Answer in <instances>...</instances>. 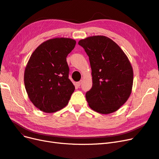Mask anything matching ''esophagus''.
<instances>
[{"mask_svg": "<svg viewBox=\"0 0 159 159\" xmlns=\"http://www.w3.org/2000/svg\"><path fill=\"white\" fill-rule=\"evenodd\" d=\"M81 82H82V81H78V82H77L76 83V85L78 86V87H80V86L81 85Z\"/></svg>", "mask_w": 159, "mask_h": 159, "instance_id": "1", "label": "esophagus"}]
</instances>
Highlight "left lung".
<instances>
[{"label":"left lung","mask_w":159,"mask_h":159,"mask_svg":"<svg viewBox=\"0 0 159 159\" xmlns=\"http://www.w3.org/2000/svg\"><path fill=\"white\" fill-rule=\"evenodd\" d=\"M89 56L92 88L85 93L95 111L109 114L116 111L131 93L133 71L128 57L116 43L104 36L79 41Z\"/></svg>","instance_id":"8db88e82"}]
</instances>
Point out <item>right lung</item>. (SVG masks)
<instances>
[{"label":"right lung","instance_id":"right-lung-1","mask_svg":"<svg viewBox=\"0 0 159 159\" xmlns=\"http://www.w3.org/2000/svg\"><path fill=\"white\" fill-rule=\"evenodd\" d=\"M75 44L71 38H53L43 42L30 57L24 76L25 88L32 103L42 111L64 108L74 93L66 57Z\"/></svg>","mask_w":159,"mask_h":159}]
</instances>
